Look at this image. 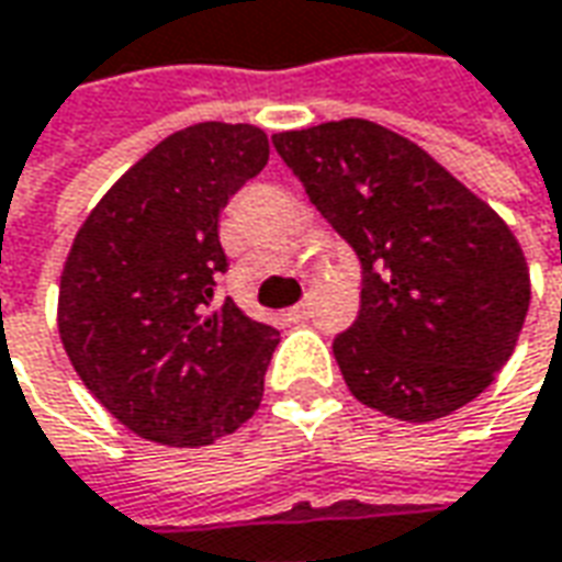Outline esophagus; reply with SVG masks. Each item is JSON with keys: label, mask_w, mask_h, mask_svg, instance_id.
Returning a JSON list of instances; mask_svg holds the SVG:
<instances>
[{"label": "esophagus", "mask_w": 562, "mask_h": 562, "mask_svg": "<svg viewBox=\"0 0 562 562\" xmlns=\"http://www.w3.org/2000/svg\"><path fill=\"white\" fill-rule=\"evenodd\" d=\"M289 319H292V323H304V319H311V304H307V301L295 304V307L289 311Z\"/></svg>", "instance_id": "34e87169"}]
</instances>
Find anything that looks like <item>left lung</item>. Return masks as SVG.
<instances>
[{
	"instance_id": "1",
	"label": "left lung",
	"mask_w": 562,
	"mask_h": 562,
	"mask_svg": "<svg viewBox=\"0 0 562 562\" xmlns=\"http://www.w3.org/2000/svg\"><path fill=\"white\" fill-rule=\"evenodd\" d=\"M273 147L362 265L360 316L331 345L350 393L412 425L476 400L529 311V267L510 227L378 122L280 132Z\"/></svg>"
}]
</instances>
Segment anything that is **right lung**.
<instances>
[{
	"instance_id": "obj_1",
	"label": "right lung",
	"mask_w": 562,
	"mask_h": 562,
	"mask_svg": "<svg viewBox=\"0 0 562 562\" xmlns=\"http://www.w3.org/2000/svg\"><path fill=\"white\" fill-rule=\"evenodd\" d=\"M255 125L200 122L159 140L79 227L60 273L57 331L116 422L196 449L246 425L280 331L217 301V217L267 166Z\"/></svg>"
}]
</instances>
